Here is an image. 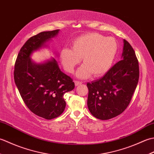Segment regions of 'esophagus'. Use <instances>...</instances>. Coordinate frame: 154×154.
<instances>
[{
    "label": "esophagus",
    "instance_id": "esophagus-1",
    "mask_svg": "<svg viewBox=\"0 0 154 154\" xmlns=\"http://www.w3.org/2000/svg\"><path fill=\"white\" fill-rule=\"evenodd\" d=\"M74 82H75V86L80 85L82 84V83H81V82H79V81H75Z\"/></svg>",
    "mask_w": 154,
    "mask_h": 154
}]
</instances>
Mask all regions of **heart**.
<instances>
[{
	"mask_svg": "<svg viewBox=\"0 0 154 154\" xmlns=\"http://www.w3.org/2000/svg\"><path fill=\"white\" fill-rule=\"evenodd\" d=\"M118 51V44L113 38H106L97 33H88L72 42L71 49L65 48L60 58L64 69L72 73L81 58L84 63L77 72L79 78H87L91 74L99 77L109 70Z\"/></svg>",
	"mask_w": 154,
	"mask_h": 154,
	"instance_id": "obj_1",
	"label": "heart"
}]
</instances>
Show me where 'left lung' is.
Wrapping results in <instances>:
<instances>
[{
    "mask_svg": "<svg viewBox=\"0 0 154 154\" xmlns=\"http://www.w3.org/2000/svg\"><path fill=\"white\" fill-rule=\"evenodd\" d=\"M122 60L100 79L87 84V106L97 119L109 120L123 112L128 106L139 79V65L128 42L124 40Z\"/></svg>",
    "mask_w": 154,
    "mask_h": 154,
    "instance_id": "obj_1",
    "label": "left lung"
}]
</instances>
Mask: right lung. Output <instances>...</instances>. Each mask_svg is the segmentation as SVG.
I'll return each mask as SVG.
<instances>
[{
    "label": "right lung",
    "instance_id": "1",
    "mask_svg": "<svg viewBox=\"0 0 154 154\" xmlns=\"http://www.w3.org/2000/svg\"><path fill=\"white\" fill-rule=\"evenodd\" d=\"M60 30L42 32L28 39L20 50L16 60L14 79L22 99L34 114L51 120L63 113L66 103L63 94L74 89L71 78L63 73L54 58L35 63L31 55L48 47V42Z\"/></svg>",
    "mask_w": 154,
    "mask_h": 154
}]
</instances>
